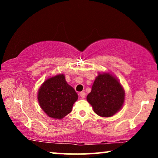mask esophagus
I'll use <instances>...</instances> for the list:
<instances>
[{
	"label": "esophagus",
	"instance_id": "obj_1",
	"mask_svg": "<svg viewBox=\"0 0 158 158\" xmlns=\"http://www.w3.org/2000/svg\"><path fill=\"white\" fill-rule=\"evenodd\" d=\"M79 95L81 96V98H82V99H84V98H85V92H80L79 93Z\"/></svg>",
	"mask_w": 158,
	"mask_h": 158
}]
</instances>
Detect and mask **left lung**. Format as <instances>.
I'll return each instance as SVG.
<instances>
[{"label":"left lung","instance_id":"left-lung-1","mask_svg":"<svg viewBox=\"0 0 158 158\" xmlns=\"http://www.w3.org/2000/svg\"><path fill=\"white\" fill-rule=\"evenodd\" d=\"M86 99L98 116L110 117L123 105L125 90L112 74L99 73Z\"/></svg>","mask_w":158,"mask_h":158}]
</instances>
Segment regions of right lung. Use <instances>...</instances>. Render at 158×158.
Listing matches in <instances>:
<instances>
[{"label": "right lung", "mask_w": 158, "mask_h": 158, "mask_svg": "<svg viewBox=\"0 0 158 158\" xmlns=\"http://www.w3.org/2000/svg\"><path fill=\"white\" fill-rule=\"evenodd\" d=\"M78 95L67 83L65 75L58 74L47 79L40 88L37 100L47 116L61 119L70 113Z\"/></svg>", "instance_id": "obj_1"}]
</instances>
